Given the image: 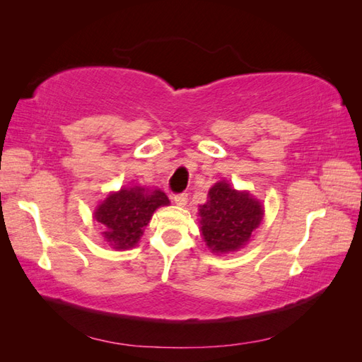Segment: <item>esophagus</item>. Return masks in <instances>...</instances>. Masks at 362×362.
<instances>
[{
    "label": "esophagus",
    "mask_w": 362,
    "mask_h": 362,
    "mask_svg": "<svg viewBox=\"0 0 362 362\" xmlns=\"http://www.w3.org/2000/svg\"><path fill=\"white\" fill-rule=\"evenodd\" d=\"M174 202L179 205V206H185L187 202H188V194L182 193V194H175L174 196Z\"/></svg>",
    "instance_id": "1"
}]
</instances>
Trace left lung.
<instances>
[{
  "label": "left lung",
  "mask_w": 362,
  "mask_h": 362,
  "mask_svg": "<svg viewBox=\"0 0 362 362\" xmlns=\"http://www.w3.org/2000/svg\"><path fill=\"white\" fill-rule=\"evenodd\" d=\"M263 214V205L249 191H236L227 180L214 183L209 201L199 209L204 241L213 253L240 250L259 227Z\"/></svg>",
  "instance_id": "left-lung-1"
}]
</instances>
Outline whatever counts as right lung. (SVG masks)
<instances>
[{
  "instance_id": "1",
  "label": "right lung",
  "mask_w": 362,
  "mask_h": 362,
  "mask_svg": "<svg viewBox=\"0 0 362 362\" xmlns=\"http://www.w3.org/2000/svg\"><path fill=\"white\" fill-rule=\"evenodd\" d=\"M168 204V196L160 189L121 188L98 205L93 218L104 227V240L113 249L126 250L135 247L140 241L153 211Z\"/></svg>"
}]
</instances>
